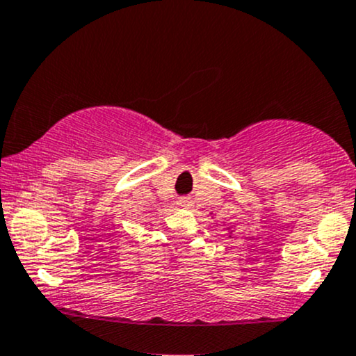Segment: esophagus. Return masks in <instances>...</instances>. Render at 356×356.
<instances>
[{"label": "esophagus", "mask_w": 356, "mask_h": 356, "mask_svg": "<svg viewBox=\"0 0 356 356\" xmlns=\"http://www.w3.org/2000/svg\"><path fill=\"white\" fill-rule=\"evenodd\" d=\"M179 204L184 208H189L191 207V200L189 197H179Z\"/></svg>", "instance_id": "34e87169"}]
</instances>
